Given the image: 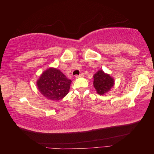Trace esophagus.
I'll return each mask as SVG.
<instances>
[{
  "label": "esophagus",
  "instance_id": "1",
  "mask_svg": "<svg viewBox=\"0 0 154 154\" xmlns=\"http://www.w3.org/2000/svg\"><path fill=\"white\" fill-rule=\"evenodd\" d=\"M83 77H84V74H83V73H81L79 75H76V76H75V78H76V79H77V78Z\"/></svg>",
  "mask_w": 154,
  "mask_h": 154
}]
</instances>
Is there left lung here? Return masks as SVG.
I'll list each match as a JSON object with an SVG mask.
<instances>
[{"label": "left lung", "instance_id": "8db88e82", "mask_svg": "<svg viewBox=\"0 0 154 154\" xmlns=\"http://www.w3.org/2000/svg\"><path fill=\"white\" fill-rule=\"evenodd\" d=\"M93 85L98 94L105 95L113 88L115 81L110 75L105 73L103 70L98 71L94 75Z\"/></svg>", "mask_w": 154, "mask_h": 154}]
</instances>
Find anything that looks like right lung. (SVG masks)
Listing matches in <instances>:
<instances>
[{"label": "right lung", "instance_id": "add662e5", "mask_svg": "<svg viewBox=\"0 0 154 154\" xmlns=\"http://www.w3.org/2000/svg\"><path fill=\"white\" fill-rule=\"evenodd\" d=\"M71 82L59 69L49 67L38 77L36 87L41 94L48 100L58 101L68 94Z\"/></svg>", "mask_w": 154, "mask_h": 154}]
</instances>
